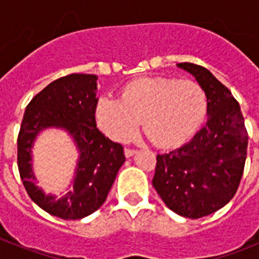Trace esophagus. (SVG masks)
I'll list each match as a JSON object with an SVG mask.
<instances>
[{
  "mask_svg": "<svg viewBox=\"0 0 259 259\" xmlns=\"http://www.w3.org/2000/svg\"><path fill=\"white\" fill-rule=\"evenodd\" d=\"M134 154H136V150L135 149H130V148H125L124 149V155L127 158H130V157H132V155Z\"/></svg>",
  "mask_w": 259,
  "mask_h": 259,
  "instance_id": "1",
  "label": "esophagus"
}]
</instances>
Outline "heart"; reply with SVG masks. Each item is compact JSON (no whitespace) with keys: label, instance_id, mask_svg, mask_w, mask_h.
<instances>
[{"label":"heart","instance_id":"1","mask_svg":"<svg viewBox=\"0 0 259 259\" xmlns=\"http://www.w3.org/2000/svg\"><path fill=\"white\" fill-rule=\"evenodd\" d=\"M206 111L207 95L196 81L148 77L127 84L119 100L101 98L97 120L102 131L116 141L132 139L143 120L146 137L154 145L170 148L184 143Z\"/></svg>","mask_w":259,"mask_h":259}]
</instances>
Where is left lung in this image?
<instances>
[{
    "mask_svg": "<svg viewBox=\"0 0 259 259\" xmlns=\"http://www.w3.org/2000/svg\"><path fill=\"white\" fill-rule=\"evenodd\" d=\"M207 95L206 124L189 143L157 155L153 187L166 206L198 219L227 205L245 166L248 134L239 102L207 68L178 63Z\"/></svg>",
    "mask_w": 259,
    "mask_h": 259,
    "instance_id": "8db88e82",
    "label": "left lung"
}]
</instances>
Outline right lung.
Returning <instances> with one entry per match:
<instances>
[{"instance_id": "add662e5", "label": "right lung", "mask_w": 259, "mask_h": 259, "mask_svg": "<svg viewBox=\"0 0 259 259\" xmlns=\"http://www.w3.org/2000/svg\"><path fill=\"white\" fill-rule=\"evenodd\" d=\"M97 79L71 74L52 81L28 104L18 136V168L27 193L41 209L66 221L85 218L101 206L125 161L123 146L96 125ZM50 127L67 132L79 153L71 184L61 196L35 185L31 164L35 139Z\"/></svg>"}]
</instances>
